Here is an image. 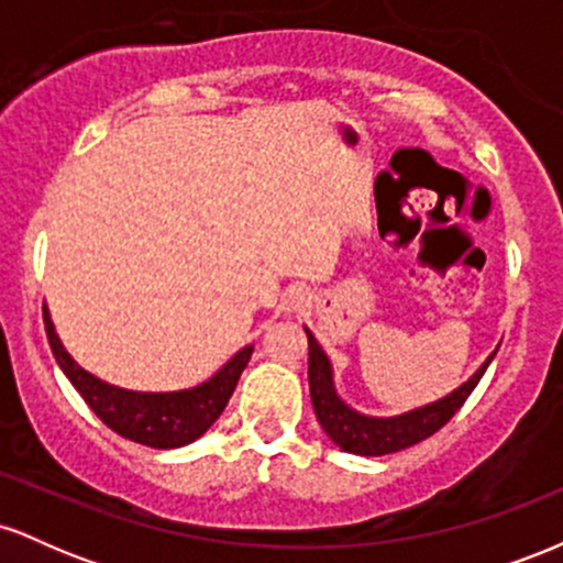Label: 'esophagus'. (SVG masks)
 <instances>
[{
  "instance_id": "34e87169",
  "label": "esophagus",
  "mask_w": 563,
  "mask_h": 563,
  "mask_svg": "<svg viewBox=\"0 0 563 563\" xmlns=\"http://www.w3.org/2000/svg\"><path fill=\"white\" fill-rule=\"evenodd\" d=\"M303 303H307V296H303L301 290H290V294H288V309H299V307H303Z\"/></svg>"
}]
</instances>
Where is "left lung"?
<instances>
[{
	"instance_id": "obj_1",
	"label": "left lung",
	"mask_w": 563,
	"mask_h": 563,
	"mask_svg": "<svg viewBox=\"0 0 563 563\" xmlns=\"http://www.w3.org/2000/svg\"><path fill=\"white\" fill-rule=\"evenodd\" d=\"M309 341V397H312L314 416L322 426L328 437L333 439V444H339L344 452L352 455H389V452H399L412 444L423 442L426 437H431L434 431L442 429L444 423L461 410V405L466 402L468 394L476 389L479 378L487 371V365L493 363L497 349L484 360L479 371L471 376L466 384H461L457 389L444 394L437 402L412 407V410L399 412V416H365V412L349 407L344 399L339 397L333 384V365L328 360V354L322 352L312 331L303 328Z\"/></svg>"
}]
</instances>
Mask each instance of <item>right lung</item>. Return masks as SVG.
Returning a JSON list of instances; mask_svg holds the SVG:
<instances>
[{"instance_id": "add662e5", "label": "right lung", "mask_w": 563, "mask_h": 563, "mask_svg": "<svg viewBox=\"0 0 563 563\" xmlns=\"http://www.w3.org/2000/svg\"><path fill=\"white\" fill-rule=\"evenodd\" d=\"M44 328H47L49 349H53L57 365L74 384V389L81 394L84 402L92 407L95 416L115 434L156 450L185 448L203 437L228 407L238 378L254 352V344L238 349L214 376L206 378L203 384L190 386V389L134 391L108 384L76 365L55 331L47 307H44Z\"/></svg>"}]
</instances>
